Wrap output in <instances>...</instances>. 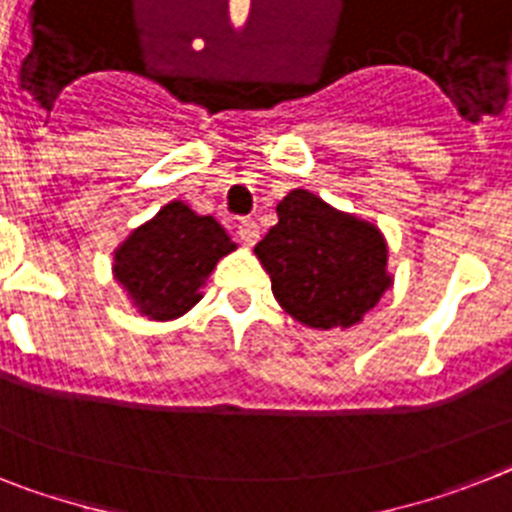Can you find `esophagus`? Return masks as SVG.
<instances>
[{"mask_svg": "<svg viewBox=\"0 0 512 512\" xmlns=\"http://www.w3.org/2000/svg\"><path fill=\"white\" fill-rule=\"evenodd\" d=\"M236 236L244 247H255L257 239H260V226L255 221H242L236 226Z\"/></svg>", "mask_w": 512, "mask_h": 512, "instance_id": "esophagus-1", "label": "esophagus"}]
</instances>
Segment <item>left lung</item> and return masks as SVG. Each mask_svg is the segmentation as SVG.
<instances>
[{
	"label": "left lung",
	"mask_w": 512,
	"mask_h": 512,
	"mask_svg": "<svg viewBox=\"0 0 512 512\" xmlns=\"http://www.w3.org/2000/svg\"><path fill=\"white\" fill-rule=\"evenodd\" d=\"M255 255L286 315L317 330L354 328L393 289L388 242L372 221L343 213L309 190L276 208Z\"/></svg>",
	"instance_id": "1"
}]
</instances>
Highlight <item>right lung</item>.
Instances as JSON below:
<instances>
[{
    "instance_id": "obj_1",
    "label": "right lung",
    "mask_w": 512,
    "mask_h": 512,
    "mask_svg": "<svg viewBox=\"0 0 512 512\" xmlns=\"http://www.w3.org/2000/svg\"><path fill=\"white\" fill-rule=\"evenodd\" d=\"M234 249L216 218L197 216L187 203L171 200L114 249L111 273L132 309L169 322L203 299L208 276Z\"/></svg>"
}]
</instances>
